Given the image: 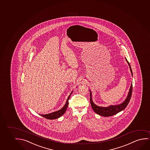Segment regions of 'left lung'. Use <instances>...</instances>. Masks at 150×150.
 <instances>
[{
    "label": "left lung",
    "mask_w": 150,
    "mask_h": 150,
    "mask_svg": "<svg viewBox=\"0 0 150 150\" xmlns=\"http://www.w3.org/2000/svg\"><path fill=\"white\" fill-rule=\"evenodd\" d=\"M127 62L129 64V68L131 70V73L133 76V72L132 70L131 69V66L129 65V62L127 61V59H126ZM132 90H133V85L132 83L131 84V87L129 89V93L127 95V99H125V101L123 103L119 104V105H110V106H108L106 108H103V107H100L96 105L92 100L91 98V93L90 91V101H91V104L92 108L94 110V112L97 113V114L99 115L100 116H103V117H109V116H112L115 115L116 114L118 113L119 112L122 111V110H125V108L127 107V105H128L129 102L131 99V96H132Z\"/></svg>",
    "instance_id": "left-lung-1"
}]
</instances>
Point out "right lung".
<instances>
[{"label": "right lung", "mask_w": 150, "mask_h": 150, "mask_svg": "<svg viewBox=\"0 0 150 150\" xmlns=\"http://www.w3.org/2000/svg\"><path fill=\"white\" fill-rule=\"evenodd\" d=\"M72 91L71 93L70 94L68 98L67 101L66 102V104L64 106L63 108H62V109L57 111V112H53L52 113L49 114H46V115H40V116H42L43 117H44L45 118L47 119H50V120H53V119H55L58 118L60 117H61L63 115L65 112L66 110H67V108H68V100L69 99L71 95Z\"/></svg>", "instance_id": "right-lung-1"}]
</instances>
